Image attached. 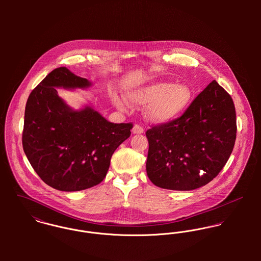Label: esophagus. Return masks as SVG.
<instances>
[{
	"label": "esophagus",
	"instance_id": "esophagus-1",
	"mask_svg": "<svg viewBox=\"0 0 261 261\" xmlns=\"http://www.w3.org/2000/svg\"><path fill=\"white\" fill-rule=\"evenodd\" d=\"M133 134H136V135L144 134V128H143L141 125L135 124V125H134V127H133Z\"/></svg>",
	"mask_w": 261,
	"mask_h": 261
}]
</instances>
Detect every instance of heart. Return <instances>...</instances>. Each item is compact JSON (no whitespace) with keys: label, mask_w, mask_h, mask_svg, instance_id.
I'll list each match as a JSON object with an SVG mask.
<instances>
[{"label":"heart","mask_w":261,"mask_h":261,"mask_svg":"<svg viewBox=\"0 0 261 261\" xmlns=\"http://www.w3.org/2000/svg\"><path fill=\"white\" fill-rule=\"evenodd\" d=\"M126 100L112 94L115 107L121 111L132 107H146L147 116L155 123H167L182 115L193 99V91L187 84H173L172 82L160 81L149 85L128 90L125 94Z\"/></svg>","instance_id":"heart-1"}]
</instances>
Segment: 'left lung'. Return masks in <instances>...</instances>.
Returning <instances> with one entry per match:
<instances>
[{
    "mask_svg": "<svg viewBox=\"0 0 261 261\" xmlns=\"http://www.w3.org/2000/svg\"><path fill=\"white\" fill-rule=\"evenodd\" d=\"M236 130L233 100L213 80L181 117L146 133L149 180L155 186L176 191L207 185L227 163Z\"/></svg>",
    "mask_w": 261,
    "mask_h": 261,
    "instance_id": "left-lung-1",
    "label": "left lung"
}]
</instances>
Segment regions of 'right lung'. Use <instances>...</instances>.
Wrapping results in <instances>:
<instances>
[{"instance_id":"add662e5","label":"right lung","mask_w":261,"mask_h":261,"mask_svg":"<svg viewBox=\"0 0 261 261\" xmlns=\"http://www.w3.org/2000/svg\"><path fill=\"white\" fill-rule=\"evenodd\" d=\"M91 85L59 67L39 83L26 103L23 149L41 180L59 191H81L102 182L112 153L130 136L132 123L111 122L89 105L73 110L56 89Z\"/></svg>"}]
</instances>
